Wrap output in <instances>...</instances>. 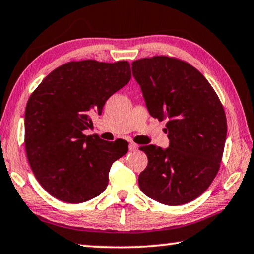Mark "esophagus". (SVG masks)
I'll use <instances>...</instances> for the list:
<instances>
[{"label":"esophagus","mask_w":254,"mask_h":254,"mask_svg":"<svg viewBox=\"0 0 254 254\" xmlns=\"http://www.w3.org/2000/svg\"><path fill=\"white\" fill-rule=\"evenodd\" d=\"M128 147H129V150L130 151H136V150H137V144H136V143H134V142H130L129 143V145H128Z\"/></svg>","instance_id":"esophagus-1"}]
</instances>
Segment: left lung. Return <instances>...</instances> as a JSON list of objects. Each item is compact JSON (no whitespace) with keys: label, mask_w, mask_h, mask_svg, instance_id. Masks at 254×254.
Segmentation results:
<instances>
[{"label":"left lung","mask_w":254,"mask_h":254,"mask_svg":"<svg viewBox=\"0 0 254 254\" xmlns=\"http://www.w3.org/2000/svg\"><path fill=\"white\" fill-rule=\"evenodd\" d=\"M150 115L167 119L169 147H139L147 167L138 176L142 192L167 205L195 200L219 170L227 120L219 97L193 65L157 56L131 64Z\"/></svg>","instance_id":"obj_1"}]
</instances>
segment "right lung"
I'll use <instances>...</instances> for the list:
<instances>
[{"label":"right lung","instance_id":"add662e5","mask_svg":"<svg viewBox=\"0 0 254 254\" xmlns=\"http://www.w3.org/2000/svg\"><path fill=\"white\" fill-rule=\"evenodd\" d=\"M129 62L71 61L49 73L25 111V146L35 177L58 200L83 203L107 189L109 171L127 153L123 140L84 134L91 116L130 80Z\"/></svg>","mask_w":254,"mask_h":254}]
</instances>
